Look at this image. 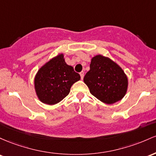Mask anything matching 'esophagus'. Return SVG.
Here are the masks:
<instances>
[{"mask_svg": "<svg viewBox=\"0 0 156 156\" xmlns=\"http://www.w3.org/2000/svg\"><path fill=\"white\" fill-rule=\"evenodd\" d=\"M80 76H81L82 80H83V77H84V71H81V72L80 73Z\"/></svg>", "mask_w": 156, "mask_h": 156, "instance_id": "esophagus-1", "label": "esophagus"}]
</instances>
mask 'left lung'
<instances>
[{"label": "left lung", "instance_id": "left-lung-1", "mask_svg": "<svg viewBox=\"0 0 156 156\" xmlns=\"http://www.w3.org/2000/svg\"><path fill=\"white\" fill-rule=\"evenodd\" d=\"M83 80L93 96L108 105L125 97L128 85L127 77L122 68L100 55L91 59L90 70Z\"/></svg>", "mask_w": 156, "mask_h": 156}]
</instances>
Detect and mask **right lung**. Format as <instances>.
<instances>
[{
  "label": "right lung",
  "mask_w": 156,
  "mask_h": 156,
  "mask_svg": "<svg viewBox=\"0 0 156 156\" xmlns=\"http://www.w3.org/2000/svg\"><path fill=\"white\" fill-rule=\"evenodd\" d=\"M80 80V75L66 64L63 55L59 54L38 70L34 88L42 102L52 105L69 95L73 84Z\"/></svg>",
  "instance_id": "right-lung-1"
}]
</instances>
